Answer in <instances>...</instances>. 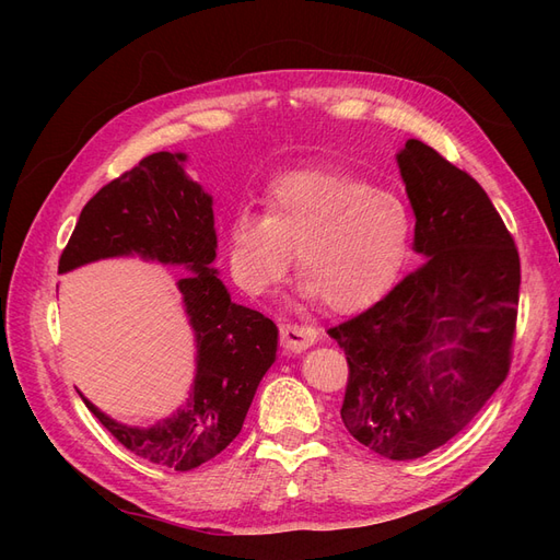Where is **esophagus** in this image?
<instances>
[{"label":"esophagus","instance_id":"obj_1","mask_svg":"<svg viewBox=\"0 0 560 560\" xmlns=\"http://www.w3.org/2000/svg\"><path fill=\"white\" fill-rule=\"evenodd\" d=\"M317 341V331L308 325H299V322H287L280 327V343L282 348L292 352H303Z\"/></svg>","mask_w":560,"mask_h":560}]
</instances>
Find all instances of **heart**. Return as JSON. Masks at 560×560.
I'll return each mask as SVG.
<instances>
[{
	"label": "heart",
	"mask_w": 560,
	"mask_h": 560,
	"mask_svg": "<svg viewBox=\"0 0 560 560\" xmlns=\"http://www.w3.org/2000/svg\"><path fill=\"white\" fill-rule=\"evenodd\" d=\"M264 214L235 212L226 231L233 280L249 294L276 287L294 264L303 294L336 313L381 299L409 257L406 200L343 171H296L261 198Z\"/></svg>",
	"instance_id": "heart-1"
}]
</instances>
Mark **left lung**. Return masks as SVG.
<instances>
[{
	"mask_svg": "<svg viewBox=\"0 0 560 560\" xmlns=\"http://www.w3.org/2000/svg\"><path fill=\"white\" fill-rule=\"evenodd\" d=\"M397 161L425 261L327 334L348 360L346 430L413 460L463 432L510 374L521 259L471 175L418 140Z\"/></svg>",
	"mask_w": 560,
	"mask_h": 560,
	"instance_id": "8db88e82",
	"label": "left lung"
}]
</instances>
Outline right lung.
I'll return each mask as SVG.
<instances>
[{"instance_id":"obj_1","label":"right lung","mask_w":560,"mask_h":560,"mask_svg":"<svg viewBox=\"0 0 560 560\" xmlns=\"http://www.w3.org/2000/svg\"><path fill=\"white\" fill-rule=\"evenodd\" d=\"M182 161L184 154L159 151L105 184L81 210L58 273L132 252L191 270L177 282L198 343V374L186 409L140 430L121 425L83 399L130 453L189 471L212 460L243 430L257 385L276 362L278 327L233 303L210 268L217 249L212 198L184 175Z\"/></svg>"}]
</instances>
